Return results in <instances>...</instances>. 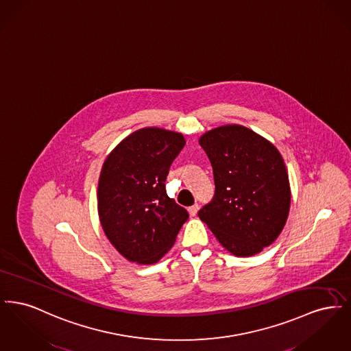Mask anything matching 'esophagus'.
Returning a JSON list of instances; mask_svg holds the SVG:
<instances>
[{
  "label": "esophagus",
  "instance_id": "1",
  "mask_svg": "<svg viewBox=\"0 0 351 351\" xmlns=\"http://www.w3.org/2000/svg\"><path fill=\"white\" fill-rule=\"evenodd\" d=\"M188 212H189V215L193 217V216H196L197 215V212H199V204H195V205H192V206H189L188 208Z\"/></svg>",
  "mask_w": 351,
  "mask_h": 351
}]
</instances>
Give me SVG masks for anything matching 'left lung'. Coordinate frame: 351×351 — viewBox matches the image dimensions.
<instances>
[{
    "instance_id": "obj_1",
    "label": "left lung",
    "mask_w": 351,
    "mask_h": 351,
    "mask_svg": "<svg viewBox=\"0 0 351 351\" xmlns=\"http://www.w3.org/2000/svg\"><path fill=\"white\" fill-rule=\"evenodd\" d=\"M215 176V196L199 217L218 242L237 256H250L282 233L291 205L283 158L263 136L239 125L204 134Z\"/></svg>"
}]
</instances>
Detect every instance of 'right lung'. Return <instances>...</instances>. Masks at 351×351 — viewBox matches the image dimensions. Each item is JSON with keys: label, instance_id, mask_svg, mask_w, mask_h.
Segmentation results:
<instances>
[{"label": "right lung", "instance_id": "add662e5", "mask_svg": "<svg viewBox=\"0 0 351 351\" xmlns=\"http://www.w3.org/2000/svg\"><path fill=\"white\" fill-rule=\"evenodd\" d=\"M184 145L182 134L146 128L126 136L102 165L97 191L101 226L130 262L156 263L189 217L166 192L168 171Z\"/></svg>", "mask_w": 351, "mask_h": 351}]
</instances>
